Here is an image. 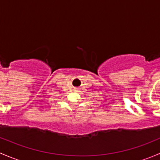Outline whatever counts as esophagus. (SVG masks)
<instances>
[{
	"label": "esophagus",
	"mask_w": 160,
	"mask_h": 160,
	"mask_svg": "<svg viewBox=\"0 0 160 160\" xmlns=\"http://www.w3.org/2000/svg\"><path fill=\"white\" fill-rule=\"evenodd\" d=\"M75 90H79L78 88H75Z\"/></svg>",
	"instance_id": "34e87169"
}]
</instances>
